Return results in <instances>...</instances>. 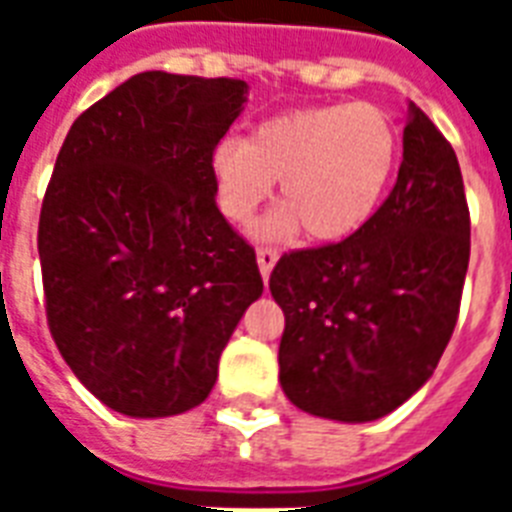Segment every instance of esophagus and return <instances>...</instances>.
Listing matches in <instances>:
<instances>
[{
	"label": "esophagus",
	"mask_w": 512,
	"mask_h": 512,
	"mask_svg": "<svg viewBox=\"0 0 512 512\" xmlns=\"http://www.w3.org/2000/svg\"><path fill=\"white\" fill-rule=\"evenodd\" d=\"M276 260H279V252H276L273 247L257 249V265H260V273H263V279H268V276H271Z\"/></svg>",
	"instance_id": "34e87169"
}]
</instances>
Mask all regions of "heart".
Instances as JSON below:
<instances>
[{
    "label": "heart",
    "mask_w": 512,
    "mask_h": 512,
    "mask_svg": "<svg viewBox=\"0 0 512 512\" xmlns=\"http://www.w3.org/2000/svg\"><path fill=\"white\" fill-rule=\"evenodd\" d=\"M401 138L374 103H335L273 116L247 140L217 143L209 159L217 207L231 223H249L281 180V209L263 236L295 231L340 241L377 212L396 170Z\"/></svg>",
    "instance_id": "b5f03b06"
}]
</instances>
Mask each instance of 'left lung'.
<instances>
[{
  "label": "left lung",
  "mask_w": 512,
  "mask_h": 512,
  "mask_svg": "<svg viewBox=\"0 0 512 512\" xmlns=\"http://www.w3.org/2000/svg\"><path fill=\"white\" fill-rule=\"evenodd\" d=\"M470 260V212L452 143L409 106L388 199L348 239L292 249L271 273L284 311L279 380L297 409L385 417L428 382L452 340Z\"/></svg>",
  "instance_id": "8db88e82"
}]
</instances>
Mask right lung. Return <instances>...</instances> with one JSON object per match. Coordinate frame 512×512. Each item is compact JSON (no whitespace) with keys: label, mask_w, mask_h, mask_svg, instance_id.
Returning <instances> with one entry per match:
<instances>
[{"label":"right lung","mask_w":512,"mask_h":512,"mask_svg":"<svg viewBox=\"0 0 512 512\" xmlns=\"http://www.w3.org/2000/svg\"><path fill=\"white\" fill-rule=\"evenodd\" d=\"M241 79L143 71L68 130L39 212L47 327L114 412L170 417L209 396L263 295L255 249L217 209L209 159Z\"/></svg>","instance_id":"1"}]
</instances>
